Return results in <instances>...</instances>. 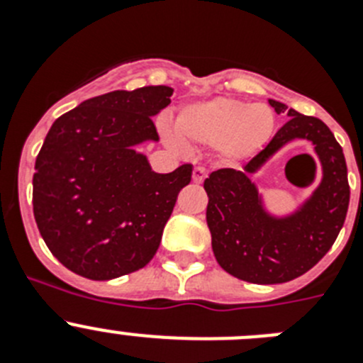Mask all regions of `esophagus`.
Instances as JSON below:
<instances>
[{"instance_id": "obj_1", "label": "esophagus", "mask_w": 363, "mask_h": 363, "mask_svg": "<svg viewBox=\"0 0 363 363\" xmlns=\"http://www.w3.org/2000/svg\"><path fill=\"white\" fill-rule=\"evenodd\" d=\"M205 178H207V171H205V167H201V165L194 167V171H192V182H194V184H201Z\"/></svg>"}]
</instances>
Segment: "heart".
Listing matches in <instances>:
<instances>
[{
  "instance_id": "obj_1",
  "label": "heart",
  "mask_w": 363,
  "mask_h": 363,
  "mask_svg": "<svg viewBox=\"0 0 363 363\" xmlns=\"http://www.w3.org/2000/svg\"><path fill=\"white\" fill-rule=\"evenodd\" d=\"M274 123V112L269 105L218 96L179 108L172 142L187 149L216 145L223 158L236 162L262 149Z\"/></svg>"
}]
</instances>
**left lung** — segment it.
Segmentation results:
<instances>
[{"label":"left lung","mask_w":363,"mask_h":363,"mask_svg":"<svg viewBox=\"0 0 363 363\" xmlns=\"http://www.w3.org/2000/svg\"><path fill=\"white\" fill-rule=\"evenodd\" d=\"M269 104L277 114L287 112L289 121L243 171L218 169L203 182L216 262L240 280L264 285L291 281L318 264L344 227L351 194L344 150L329 127L318 118L287 111L277 99ZM293 139L313 143L323 182L293 215L272 217L248 176Z\"/></svg>","instance_id":"1"}]
</instances>
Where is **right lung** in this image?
<instances>
[{
    "mask_svg": "<svg viewBox=\"0 0 363 363\" xmlns=\"http://www.w3.org/2000/svg\"><path fill=\"white\" fill-rule=\"evenodd\" d=\"M171 96L165 85L96 96L45 138L32 178L34 218L50 252L79 277H123L158 251L192 165L158 174L136 145L158 142L152 116Z\"/></svg>",
    "mask_w": 363,
    "mask_h": 363,
    "instance_id": "obj_1",
    "label": "right lung"
}]
</instances>
